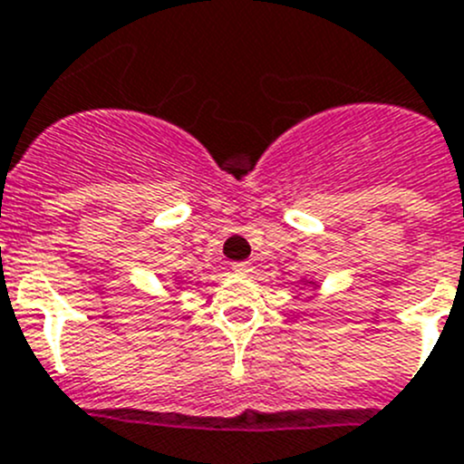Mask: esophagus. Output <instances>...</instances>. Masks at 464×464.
<instances>
[{
    "mask_svg": "<svg viewBox=\"0 0 464 464\" xmlns=\"http://www.w3.org/2000/svg\"><path fill=\"white\" fill-rule=\"evenodd\" d=\"M231 267H233V272L242 274V276H249V274L254 272V265L246 263V260H240V263H233Z\"/></svg>",
    "mask_w": 464,
    "mask_h": 464,
    "instance_id": "1",
    "label": "esophagus"
}]
</instances>
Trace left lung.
<instances>
[{
	"mask_svg": "<svg viewBox=\"0 0 464 464\" xmlns=\"http://www.w3.org/2000/svg\"><path fill=\"white\" fill-rule=\"evenodd\" d=\"M301 285H310V287H313V290H317L319 283L314 281V278H301Z\"/></svg>",
	"mask_w": 464,
	"mask_h": 464,
	"instance_id": "1",
	"label": "left lung"
}]
</instances>
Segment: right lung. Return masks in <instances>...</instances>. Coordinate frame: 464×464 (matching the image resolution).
<instances>
[{"label":"right lung","mask_w":464,"mask_h":464,"mask_svg":"<svg viewBox=\"0 0 464 464\" xmlns=\"http://www.w3.org/2000/svg\"><path fill=\"white\" fill-rule=\"evenodd\" d=\"M174 285H183V278L181 276H174Z\"/></svg>","instance_id":"obj_1"}]
</instances>
